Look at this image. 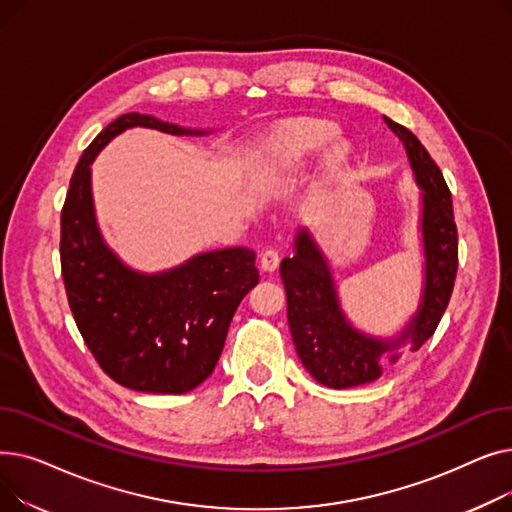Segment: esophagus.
<instances>
[{
	"mask_svg": "<svg viewBox=\"0 0 512 512\" xmlns=\"http://www.w3.org/2000/svg\"><path fill=\"white\" fill-rule=\"evenodd\" d=\"M280 265V255L276 249H267L261 253V267L265 272H276Z\"/></svg>",
	"mask_w": 512,
	"mask_h": 512,
	"instance_id": "esophagus-1",
	"label": "esophagus"
}]
</instances>
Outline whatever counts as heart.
<instances>
[{
  "instance_id": "obj_1",
  "label": "heart",
  "mask_w": 512,
  "mask_h": 512,
  "mask_svg": "<svg viewBox=\"0 0 512 512\" xmlns=\"http://www.w3.org/2000/svg\"><path fill=\"white\" fill-rule=\"evenodd\" d=\"M338 128L326 120H299L292 122L267 139L259 151L261 166L297 170L321 155V178H338L351 159V147L336 139Z\"/></svg>"
}]
</instances>
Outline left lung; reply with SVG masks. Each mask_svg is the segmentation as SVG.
<instances>
[{
    "label": "left lung",
    "instance_id": "1",
    "mask_svg": "<svg viewBox=\"0 0 512 512\" xmlns=\"http://www.w3.org/2000/svg\"><path fill=\"white\" fill-rule=\"evenodd\" d=\"M384 122L405 149L419 188L423 282L419 305L405 326L394 334H371L353 324L342 309L332 261L309 226L297 230L292 257L280 263L294 348L313 378L336 390L380 380L388 365H396L407 351H419L432 338L448 307L459 265L452 197L440 168L411 130L386 116Z\"/></svg>",
    "mask_w": 512,
    "mask_h": 512
}]
</instances>
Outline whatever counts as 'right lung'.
I'll return each mask as SVG.
<instances>
[{
	"label": "right lung",
	"mask_w": 512,
	"mask_h": 512,
	"mask_svg": "<svg viewBox=\"0 0 512 512\" xmlns=\"http://www.w3.org/2000/svg\"><path fill=\"white\" fill-rule=\"evenodd\" d=\"M174 137H207L191 128L130 112L107 124L80 157L62 209V276L76 326L110 378L130 390L184 394L215 369L236 307L257 286L255 251L197 253L161 272L128 265L105 240L93 199V161L128 128Z\"/></svg>",
	"instance_id": "obj_1"
}]
</instances>
